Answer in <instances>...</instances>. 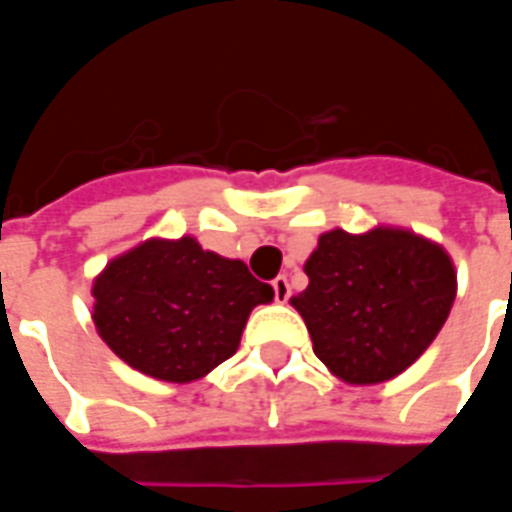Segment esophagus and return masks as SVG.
<instances>
[{
	"label": "esophagus",
	"mask_w": 512,
	"mask_h": 512,
	"mask_svg": "<svg viewBox=\"0 0 512 512\" xmlns=\"http://www.w3.org/2000/svg\"><path fill=\"white\" fill-rule=\"evenodd\" d=\"M271 288H274V299H277L279 304H285V301L290 299V285L285 277L274 279V282H271Z\"/></svg>",
	"instance_id": "34e87169"
}]
</instances>
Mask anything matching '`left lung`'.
I'll return each instance as SVG.
<instances>
[{
  "instance_id": "8db88e82",
  "label": "left lung",
  "mask_w": 512,
  "mask_h": 512,
  "mask_svg": "<svg viewBox=\"0 0 512 512\" xmlns=\"http://www.w3.org/2000/svg\"><path fill=\"white\" fill-rule=\"evenodd\" d=\"M307 290L293 296L312 351L345 384H384L436 340L458 293L447 249L403 227L367 233L334 227L304 263Z\"/></svg>"
}]
</instances>
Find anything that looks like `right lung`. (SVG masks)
Masks as SVG:
<instances>
[{"instance_id":"add662e5","label":"right lung","mask_w":512,"mask_h":512,"mask_svg":"<svg viewBox=\"0 0 512 512\" xmlns=\"http://www.w3.org/2000/svg\"><path fill=\"white\" fill-rule=\"evenodd\" d=\"M274 290L244 260L202 249L194 235L147 238L93 279V321L128 367L191 384L238 351L249 312Z\"/></svg>"}]
</instances>
